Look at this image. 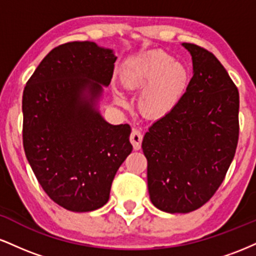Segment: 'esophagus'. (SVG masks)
I'll list each match as a JSON object with an SVG mask.
<instances>
[{
	"label": "esophagus",
	"instance_id": "34e87169",
	"mask_svg": "<svg viewBox=\"0 0 256 256\" xmlns=\"http://www.w3.org/2000/svg\"><path fill=\"white\" fill-rule=\"evenodd\" d=\"M142 140H143L142 132L138 130H132L130 134V142L132 143V146H134V150H140V146H142Z\"/></svg>",
	"mask_w": 256,
	"mask_h": 256
}]
</instances>
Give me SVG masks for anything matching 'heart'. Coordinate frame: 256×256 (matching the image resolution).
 <instances>
[{"label":"heart","mask_w":256,"mask_h":256,"mask_svg":"<svg viewBox=\"0 0 256 256\" xmlns=\"http://www.w3.org/2000/svg\"><path fill=\"white\" fill-rule=\"evenodd\" d=\"M124 84L130 90H140L138 107L149 119L168 116L184 98L189 86L190 73L186 66L173 60L164 50H148L131 58L122 70ZM125 104L122 95L116 96Z\"/></svg>","instance_id":"heart-1"}]
</instances>
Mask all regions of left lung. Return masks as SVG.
Segmentation results:
<instances>
[{
  "instance_id": "1",
  "label": "left lung",
  "mask_w": 256,
  "mask_h": 256,
  "mask_svg": "<svg viewBox=\"0 0 256 256\" xmlns=\"http://www.w3.org/2000/svg\"><path fill=\"white\" fill-rule=\"evenodd\" d=\"M194 76L177 107L144 134L148 192L155 207L189 213L216 194L238 143L240 94L210 52L183 43Z\"/></svg>"
}]
</instances>
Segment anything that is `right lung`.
Instances as JSON below:
<instances>
[{"instance_id": "obj_1", "label": "right lung", "mask_w": 256, "mask_h": 256, "mask_svg": "<svg viewBox=\"0 0 256 256\" xmlns=\"http://www.w3.org/2000/svg\"><path fill=\"white\" fill-rule=\"evenodd\" d=\"M116 56L94 42L56 46L22 94V143L38 183L55 204L91 212L107 204L112 182L132 152L131 128L110 125L96 106Z\"/></svg>"}]
</instances>
